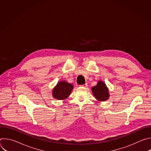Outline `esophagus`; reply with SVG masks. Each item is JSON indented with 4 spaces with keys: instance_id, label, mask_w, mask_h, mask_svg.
<instances>
[{
    "instance_id": "1",
    "label": "esophagus",
    "mask_w": 151,
    "mask_h": 151,
    "mask_svg": "<svg viewBox=\"0 0 151 151\" xmlns=\"http://www.w3.org/2000/svg\"><path fill=\"white\" fill-rule=\"evenodd\" d=\"M88 86V84H87V83H85V84H83V85H81V87H84V88H86Z\"/></svg>"
}]
</instances>
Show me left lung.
Segmentation results:
<instances>
[{
  "label": "left lung",
  "mask_w": 151,
  "mask_h": 151,
  "mask_svg": "<svg viewBox=\"0 0 151 151\" xmlns=\"http://www.w3.org/2000/svg\"><path fill=\"white\" fill-rule=\"evenodd\" d=\"M92 91L96 99L100 101L107 100L109 97L108 88L106 84L101 81H99L97 85L92 88Z\"/></svg>",
  "instance_id": "1"
}]
</instances>
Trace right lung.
Masks as SVG:
<instances>
[{
    "label": "right lung",
    "instance_id": "add662e5",
    "mask_svg": "<svg viewBox=\"0 0 151 151\" xmlns=\"http://www.w3.org/2000/svg\"><path fill=\"white\" fill-rule=\"evenodd\" d=\"M73 85L65 81L58 82L52 90V96L55 99L64 100L70 94Z\"/></svg>",
    "mask_w": 151,
    "mask_h": 151
}]
</instances>
